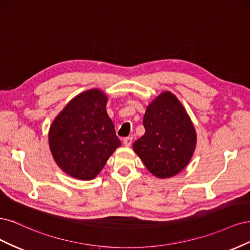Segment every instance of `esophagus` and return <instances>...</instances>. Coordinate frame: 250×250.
<instances>
[{
	"label": "esophagus",
	"mask_w": 250,
	"mask_h": 250,
	"mask_svg": "<svg viewBox=\"0 0 250 250\" xmlns=\"http://www.w3.org/2000/svg\"><path fill=\"white\" fill-rule=\"evenodd\" d=\"M123 143H124V145H125L126 147H129V146L131 145V143H132V138H130V137L125 138V139L123 140Z\"/></svg>",
	"instance_id": "34e87169"
}]
</instances>
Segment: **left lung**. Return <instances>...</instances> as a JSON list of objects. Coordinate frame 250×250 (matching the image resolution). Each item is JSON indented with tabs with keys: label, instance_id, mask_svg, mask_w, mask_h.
<instances>
[{
	"label": "left lung",
	"instance_id": "8db88e82",
	"mask_svg": "<svg viewBox=\"0 0 250 250\" xmlns=\"http://www.w3.org/2000/svg\"><path fill=\"white\" fill-rule=\"evenodd\" d=\"M143 125L145 134L133 143L135 153L156 177L176 175L190 162L196 146L195 128L183 105L165 92L147 107Z\"/></svg>",
	"mask_w": 250,
	"mask_h": 250
}]
</instances>
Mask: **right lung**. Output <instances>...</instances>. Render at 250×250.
Returning <instances> with one entry per match:
<instances>
[{
	"label": "right lung",
	"mask_w": 250,
	"mask_h": 250,
	"mask_svg": "<svg viewBox=\"0 0 250 250\" xmlns=\"http://www.w3.org/2000/svg\"><path fill=\"white\" fill-rule=\"evenodd\" d=\"M107 97L89 89L75 97L50 127L53 157L63 172L81 180L95 178L121 141L106 112Z\"/></svg>",
	"instance_id": "1"
}]
</instances>
